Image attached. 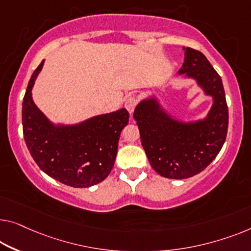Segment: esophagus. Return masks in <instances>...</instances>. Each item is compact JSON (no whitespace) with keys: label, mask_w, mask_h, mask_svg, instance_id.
Masks as SVG:
<instances>
[{"label":"esophagus","mask_w":251,"mask_h":251,"mask_svg":"<svg viewBox=\"0 0 251 251\" xmlns=\"http://www.w3.org/2000/svg\"><path fill=\"white\" fill-rule=\"evenodd\" d=\"M136 103H137V101H136V99L134 98V97H128V98L126 99L125 108L127 109V111H128V113H129V115L133 114V111H134V109H135V107H136Z\"/></svg>","instance_id":"1"}]
</instances>
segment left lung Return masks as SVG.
<instances>
[{
  "mask_svg": "<svg viewBox=\"0 0 251 251\" xmlns=\"http://www.w3.org/2000/svg\"><path fill=\"white\" fill-rule=\"evenodd\" d=\"M182 50L184 64L177 75L195 81L204 95L211 97L206 116L184 121L164 106L156 92L142 99L133 116L150 164L169 179H186L203 171L221 151L229 123L221 77L201 51Z\"/></svg>",
  "mask_w": 251,
  "mask_h": 251,
  "instance_id": "1",
  "label": "left lung"
}]
</instances>
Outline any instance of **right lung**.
<instances>
[{
  "instance_id": "obj_1",
  "label": "right lung",
  "mask_w": 251,
  "mask_h": 251,
  "mask_svg": "<svg viewBox=\"0 0 251 251\" xmlns=\"http://www.w3.org/2000/svg\"><path fill=\"white\" fill-rule=\"evenodd\" d=\"M43 65L44 61L30 77L22 103L24 136L30 154L45 174L62 184L75 188L99 184L113 169L128 111L122 108L77 124L51 122L32 99Z\"/></svg>"
}]
</instances>
